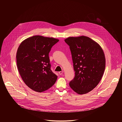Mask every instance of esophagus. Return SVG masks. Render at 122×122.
<instances>
[{"mask_svg": "<svg viewBox=\"0 0 122 122\" xmlns=\"http://www.w3.org/2000/svg\"><path fill=\"white\" fill-rule=\"evenodd\" d=\"M63 71H60V72H59V74L60 75H61L63 74Z\"/></svg>", "mask_w": 122, "mask_h": 122, "instance_id": "obj_1", "label": "esophagus"}]
</instances>
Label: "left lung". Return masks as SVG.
<instances>
[{
	"instance_id": "obj_1",
	"label": "left lung",
	"mask_w": 122,
	"mask_h": 122,
	"mask_svg": "<svg viewBox=\"0 0 122 122\" xmlns=\"http://www.w3.org/2000/svg\"><path fill=\"white\" fill-rule=\"evenodd\" d=\"M70 46L75 76L70 87L79 94L93 90L100 82L105 69L104 53L100 46L86 36L64 40Z\"/></svg>"
}]
</instances>
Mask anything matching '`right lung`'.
I'll use <instances>...</instances> for the list:
<instances>
[{
	"mask_svg": "<svg viewBox=\"0 0 122 122\" xmlns=\"http://www.w3.org/2000/svg\"><path fill=\"white\" fill-rule=\"evenodd\" d=\"M59 41L52 37L34 36L23 41L18 48L17 66L25 84L41 92L52 86L57 76L51 70L49 53Z\"/></svg>",
	"mask_w": 122,
	"mask_h": 122,
	"instance_id": "add662e5",
	"label": "right lung"
}]
</instances>
